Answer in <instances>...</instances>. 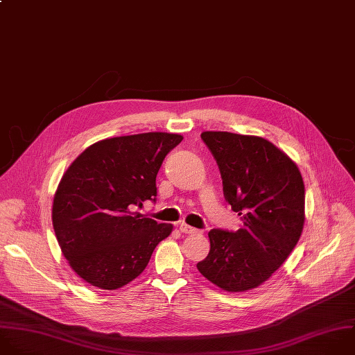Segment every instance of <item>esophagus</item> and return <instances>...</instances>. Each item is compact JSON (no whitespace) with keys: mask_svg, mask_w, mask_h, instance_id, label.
I'll return each mask as SVG.
<instances>
[{"mask_svg":"<svg viewBox=\"0 0 355 355\" xmlns=\"http://www.w3.org/2000/svg\"><path fill=\"white\" fill-rule=\"evenodd\" d=\"M180 231L184 232V234H195V232H198L196 228H193V227H191V225H188L185 223L180 224Z\"/></svg>","mask_w":355,"mask_h":355,"instance_id":"esophagus-1","label":"esophagus"}]
</instances>
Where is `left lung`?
Segmentation results:
<instances>
[{
	"mask_svg": "<svg viewBox=\"0 0 355 355\" xmlns=\"http://www.w3.org/2000/svg\"><path fill=\"white\" fill-rule=\"evenodd\" d=\"M223 180V193L239 213L237 231H209L210 251L196 268L230 293L265 283L297 245L305 209V188L295 163L259 137L207 131L200 135Z\"/></svg>",
	"mask_w": 355,
	"mask_h": 355,
	"instance_id": "8db88e82",
	"label": "left lung"
}]
</instances>
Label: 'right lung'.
I'll list each match as a JSON object with an SVG mask.
<instances>
[{"label":"right lung","instance_id":"1","mask_svg":"<svg viewBox=\"0 0 355 355\" xmlns=\"http://www.w3.org/2000/svg\"><path fill=\"white\" fill-rule=\"evenodd\" d=\"M181 135L148 132L100 141L68 167L53 203L61 251L86 283L120 288L148 266L173 225L135 211L156 202V177Z\"/></svg>","mask_w":355,"mask_h":355}]
</instances>
